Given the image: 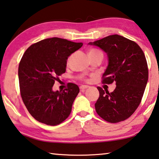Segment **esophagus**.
Wrapping results in <instances>:
<instances>
[{
	"instance_id": "34e87169",
	"label": "esophagus",
	"mask_w": 159,
	"mask_h": 159,
	"mask_svg": "<svg viewBox=\"0 0 159 159\" xmlns=\"http://www.w3.org/2000/svg\"><path fill=\"white\" fill-rule=\"evenodd\" d=\"M89 86H86V85H82V86H80V90H85V89H88V88H89Z\"/></svg>"
}]
</instances>
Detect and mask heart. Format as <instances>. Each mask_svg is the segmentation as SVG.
Instances as JSON below:
<instances>
[{
    "label": "heart",
    "mask_w": 159,
    "mask_h": 159,
    "mask_svg": "<svg viewBox=\"0 0 159 159\" xmlns=\"http://www.w3.org/2000/svg\"><path fill=\"white\" fill-rule=\"evenodd\" d=\"M101 53V52L96 49H91V51H89V53Z\"/></svg>",
    "instance_id": "obj_1"
}]
</instances>
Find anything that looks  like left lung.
I'll list each match as a JSON object with an SVG mask.
<instances>
[{
    "instance_id": "1",
    "label": "left lung",
    "mask_w": 159,
    "mask_h": 159,
    "mask_svg": "<svg viewBox=\"0 0 159 159\" xmlns=\"http://www.w3.org/2000/svg\"><path fill=\"white\" fill-rule=\"evenodd\" d=\"M88 45L98 47L106 53L108 66L103 74V83L114 82L116 86L111 93L97 88V113L110 123L127 119L140 104L147 84L148 66L143 51L136 43L116 34Z\"/></svg>"
}]
</instances>
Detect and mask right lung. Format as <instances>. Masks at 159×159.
<instances>
[{"mask_svg": "<svg viewBox=\"0 0 159 159\" xmlns=\"http://www.w3.org/2000/svg\"><path fill=\"white\" fill-rule=\"evenodd\" d=\"M82 46V43L54 37L31 45L23 54L18 67L20 95L38 121L56 125L70 115L79 86L70 83L62 92L54 91L53 86L66 72L68 57Z\"/></svg>", "mask_w": 159, "mask_h": 159, "instance_id": "right-lung-1", "label": "right lung"}]
</instances>
